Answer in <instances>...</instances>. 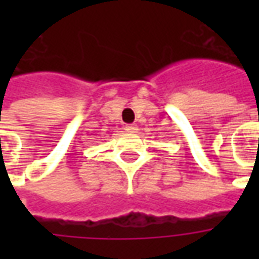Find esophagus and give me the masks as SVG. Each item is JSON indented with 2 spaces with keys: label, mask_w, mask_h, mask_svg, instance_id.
Returning <instances> with one entry per match:
<instances>
[{
  "label": "esophagus",
  "mask_w": 259,
  "mask_h": 259,
  "mask_svg": "<svg viewBox=\"0 0 259 259\" xmlns=\"http://www.w3.org/2000/svg\"><path fill=\"white\" fill-rule=\"evenodd\" d=\"M124 130H126V132H130V133H135V132L139 130V127H137V124H126V126H124Z\"/></svg>",
  "instance_id": "obj_1"
}]
</instances>
